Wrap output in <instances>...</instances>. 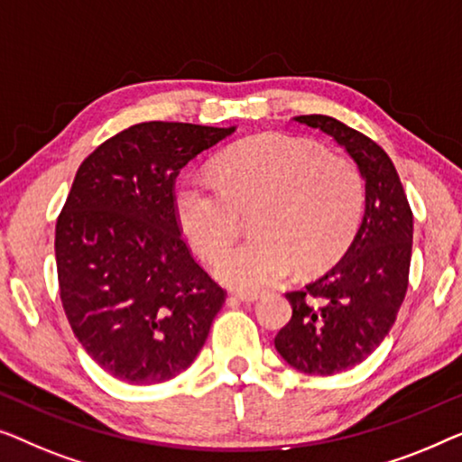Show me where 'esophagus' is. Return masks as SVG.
I'll list each match as a JSON object with an SVG mask.
<instances>
[{
  "label": "esophagus",
  "mask_w": 462,
  "mask_h": 462,
  "mask_svg": "<svg viewBox=\"0 0 462 462\" xmlns=\"http://www.w3.org/2000/svg\"><path fill=\"white\" fill-rule=\"evenodd\" d=\"M230 299H236L240 303H255L259 299V293H232Z\"/></svg>",
  "instance_id": "1"
}]
</instances>
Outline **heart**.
Wrapping results in <instances>:
<instances>
[{"mask_svg":"<svg viewBox=\"0 0 462 462\" xmlns=\"http://www.w3.org/2000/svg\"><path fill=\"white\" fill-rule=\"evenodd\" d=\"M175 217L207 257L228 246L253 211L255 236L222 253L213 274L236 291H259L327 270L343 255L364 211V180L349 159L316 142L262 134L219 159L217 178L190 173L173 194Z\"/></svg>","mask_w":462,"mask_h":462,"instance_id":"heart-1","label":"heart"}]
</instances>
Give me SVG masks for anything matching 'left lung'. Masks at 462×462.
<instances>
[{"label":"left lung","instance_id":"left-lung-1","mask_svg":"<svg viewBox=\"0 0 462 462\" xmlns=\"http://www.w3.org/2000/svg\"><path fill=\"white\" fill-rule=\"evenodd\" d=\"M295 121L346 148L364 180V217L354 243L333 270L287 293L293 316L274 339L289 366L328 376L366 360L392 330L408 289L412 211L379 144L327 115Z\"/></svg>","mask_w":462,"mask_h":462}]
</instances>
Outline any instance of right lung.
<instances>
[{"instance_id":"obj_1","label":"right lung","mask_w":462,"mask_h":462,"mask_svg":"<svg viewBox=\"0 0 462 462\" xmlns=\"http://www.w3.org/2000/svg\"><path fill=\"white\" fill-rule=\"evenodd\" d=\"M234 132L138 123L77 169L56 224L60 299L89 358L119 381L173 379L205 346L224 291L181 240L173 184Z\"/></svg>"}]
</instances>
